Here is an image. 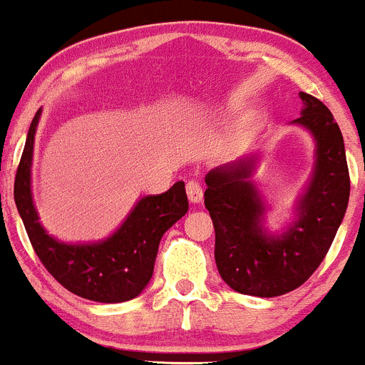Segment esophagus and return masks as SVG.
Returning <instances> with one entry per match:
<instances>
[{
    "instance_id": "obj_1",
    "label": "esophagus",
    "mask_w": 365,
    "mask_h": 365,
    "mask_svg": "<svg viewBox=\"0 0 365 365\" xmlns=\"http://www.w3.org/2000/svg\"><path fill=\"white\" fill-rule=\"evenodd\" d=\"M186 195H187V198H190V202H193V204H198V202H202V197H204V190H202V184L198 181H187Z\"/></svg>"
}]
</instances>
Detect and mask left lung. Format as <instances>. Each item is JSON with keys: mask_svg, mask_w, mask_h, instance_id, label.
I'll list each match as a JSON object with an SVG mask.
<instances>
[{"mask_svg": "<svg viewBox=\"0 0 365 365\" xmlns=\"http://www.w3.org/2000/svg\"><path fill=\"white\" fill-rule=\"evenodd\" d=\"M297 124L316 138V170L298 204V220L280 236L262 230L264 212L248 181L254 158L216 168L205 178L204 204L215 225V259L220 277L241 294L272 298L297 289L324 259L344 218L349 172L344 140L331 111L310 93Z\"/></svg>", "mask_w": 365, "mask_h": 365, "instance_id": "obj_1", "label": "left lung"}]
</instances>
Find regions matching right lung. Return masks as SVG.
I'll return each mask as SVG.
<instances>
[{
	"label": "right lung",
	"instance_id": "add662e5",
	"mask_svg": "<svg viewBox=\"0 0 365 365\" xmlns=\"http://www.w3.org/2000/svg\"><path fill=\"white\" fill-rule=\"evenodd\" d=\"M41 110L35 113L14 182V198L30 243L44 268L71 293L86 300L118 304L138 297L154 272L161 236L187 211L184 182L136 204L120 229L92 245L60 243L38 223L31 200L30 170Z\"/></svg>",
	"mask_w": 365,
	"mask_h": 365
}]
</instances>
